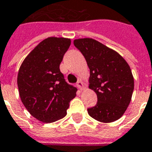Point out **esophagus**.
Wrapping results in <instances>:
<instances>
[{
	"mask_svg": "<svg viewBox=\"0 0 152 152\" xmlns=\"http://www.w3.org/2000/svg\"><path fill=\"white\" fill-rule=\"evenodd\" d=\"M77 86L80 90H83L84 89V84L82 82V80H78V82H77Z\"/></svg>",
	"mask_w": 152,
	"mask_h": 152,
	"instance_id": "obj_1",
	"label": "esophagus"
}]
</instances>
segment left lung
<instances>
[{"label":"left lung","instance_id":"obj_1","mask_svg":"<svg viewBox=\"0 0 152 152\" xmlns=\"http://www.w3.org/2000/svg\"><path fill=\"white\" fill-rule=\"evenodd\" d=\"M74 44L89 68V88L97 97L88 113L95 120L110 123L123 116L131 102L134 78L124 58L111 48L89 38L77 39Z\"/></svg>","mask_w":152,"mask_h":152}]
</instances>
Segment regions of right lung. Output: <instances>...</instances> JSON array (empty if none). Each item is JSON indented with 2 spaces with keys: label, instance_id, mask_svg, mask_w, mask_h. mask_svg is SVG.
<instances>
[{
  "label": "right lung",
  "instance_id": "add662e5",
  "mask_svg": "<svg viewBox=\"0 0 152 152\" xmlns=\"http://www.w3.org/2000/svg\"><path fill=\"white\" fill-rule=\"evenodd\" d=\"M70 39L49 37L39 43L21 64L17 76L21 102L31 116L51 123L66 115L77 88L66 82L59 65Z\"/></svg>",
  "mask_w": 152,
  "mask_h": 152
}]
</instances>
